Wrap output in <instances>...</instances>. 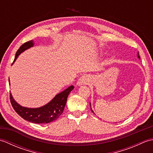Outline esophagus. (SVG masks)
I'll return each mask as SVG.
<instances>
[{
    "label": "esophagus",
    "mask_w": 153,
    "mask_h": 153,
    "mask_svg": "<svg viewBox=\"0 0 153 153\" xmlns=\"http://www.w3.org/2000/svg\"><path fill=\"white\" fill-rule=\"evenodd\" d=\"M89 82V77L87 75H83V76H81L78 79L77 82V85H87Z\"/></svg>",
    "instance_id": "obj_1"
}]
</instances>
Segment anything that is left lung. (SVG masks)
<instances>
[{"mask_svg": "<svg viewBox=\"0 0 153 153\" xmlns=\"http://www.w3.org/2000/svg\"><path fill=\"white\" fill-rule=\"evenodd\" d=\"M137 57L139 58V59H140V56H139V53H138V54H137ZM90 106H91V103H90ZM91 112H93V110L91 109Z\"/></svg>", "mask_w": 153, "mask_h": 153, "instance_id": "obj_1", "label": "left lung"}]
</instances>
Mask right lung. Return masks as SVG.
I'll use <instances>...</instances> for the list:
<instances>
[{"instance_id": "right-lung-1", "label": "right lung", "mask_w": 153, "mask_h": 153, "mask_svg": "<svg viewBox=\"0 0 153 153\" xmlns=\"http://www.w3.org/2000/svg\"><path fill=\"white\" fill-rule=\"evenodd\" d=\"M34 43L32 40L23 44L16 52L14 60L12 64L17 59L19 54L24 51L32 47ZM8 80L9 84L10 85V79ZM74 88V87L73 85L68 87L62 92L57 94L47 105L39 108H31L22 106L17 103V102H16L11 93H10V99L13 108L22 118L32 123H47L56 120L62 114L65 105L66 104L68 97Z\"/></svg>"}]
</instances>
